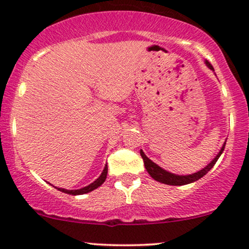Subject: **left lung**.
Segmentation results:
<instances>
[{"label": "left lung", "mask_w": 249, "mask_h": 249, "mask_svg": "<svg viewBox=\"0 0 249 249\" xmlns=\"http://www.w3.org/2000/svg\"><path fill=\"white\" fill-rule=\"evenodd\" d=\"M206 65L208 68H210L211 70H213V67L210 64V62H208V61H206ZM225 145H226V142H224L221 150H220L219 153L216 154L215 158H214L213 160L211 161L206 167L198 171L196 173L188 174V176H178V174H173V173L167 172V171H165L164 168L158 166V165H157L156 162H153L152 160H151V159H148L142 150H141V156H142V160H144L145 168H146L148 174H150V176L152 177L154 180H157V181L162 182V184H166V185H173V186H181V185L191 184V182H194V181H196V180H199L200 178H202V177H204L205 174H206L208 171H210L211 168L214 166V165H215V162L218 161L219 157L221 156L222 151H224Z\"/></svg>", "instance_id": "8db88e82"}]
</instances>
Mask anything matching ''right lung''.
Here are the masks:
<instances>
[{"label": "right lung", "mask_w": 249, "mask_h": 249, "mask_svg": "<svg viewBox=\"0 0 249 249\" xmlns=\"http://www.w3.org/2000/svg\"><path fill=\"white\" fill-rule=\"evenodd\" d=\"M107 165H105L104 170H103V172L101 176H99V178L95 180V181L92 182V184H90L89 186H85L83 188H79V190H65V188H57V190H59L61 192H64V193H68V194H72V196H79V194H85V193H89L91 192V191L96 190V188H98L103 182L105 181V179H107Z\"/></svg>", "instance_id": "obj_1"}]
</instances>
